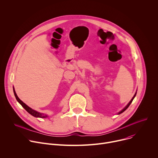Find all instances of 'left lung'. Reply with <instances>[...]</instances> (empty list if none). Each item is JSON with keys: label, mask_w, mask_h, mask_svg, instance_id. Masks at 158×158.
<instances>
[{"label": "left lung", "mask_w": 158, "mask_h": 158, "mask_svg": "<svg viewBox=\"0 0 158 158\" xmlns=\"http://www.w3.org/2000/svg\"><path fill=\"white\" fill-rule=\"evenodd\" d=\"M136 93H136H136H135V94H134V96H133V98H132V99H131V101H130V102H129V103H128V104H127V106H126V107H124V109H122V110H121V111H120V112H118V114H121V113H123V112H124V111H125V110H126V109H127V108H128V107H129V106H130V104H131V102H132V101H133V99H134V98H135V96H136Z\"/></svg>", "instance_id": "obj_1"}]
</instances>
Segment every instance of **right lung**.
<instances>
[{"mask_svg":"<svg viewBox=\"0 0 158 158\" xmlns=\"http://www.w3.org/2000/svg\"><path fill=\"white\" fill-rule=\"evenodd\" d=\"M13 90H14V95H15V97L17 101L19 102L20 104H21V106H22V107H23L29 112V113L30 114H31L32 116H34V117H35V118H45L48 117L46 114H43V113H40V112H37V111H36V110L32 109V108H31V107H29L28 106H27L24 102H22V101L18 98V96H17V94H16V93H15V91L14 88L13 89Z\"/></svg>","mask_w":158,"mask_h":158,"instance_id":"1","label":"right lung"}]
</instances>
